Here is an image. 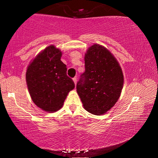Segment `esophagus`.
Listing matches in <instances>:
<instances>
[{
  "instance_id": "obj_1",
  "label": "esophagus",
  "mask_w": 158,
  "mask_h": 158,
  "mask_svg": "<svg viewBox=\"0 0 158 158\" xmlns=\"http://www.w3.org/2000/svg\"><path fill=\"white\" fill-rule=\"evenodd\" d=\"M73 81H74V83H75V85H77V79L76 77H74L73 79Z\"/></svg>"
}]
</instances>
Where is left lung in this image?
<instances>
[{
    "mask_svg": "<svg viewBox=\"0 0 158 158\" xmlns=\"http://www.w3.org/2000/svg\"><path fill=\"white\" fill-rule=\"evenodd\" d=\"M85 71L77 85V93L87 111L106 114L120 97L124 77L117 59L106 48L94 44L85 55Z\"/></svg>",
    "mask_w": 158,
    "mask_h": 158,
    "instance_id": "left-lung-1",
    "label": "left lung"
}]
</instances>
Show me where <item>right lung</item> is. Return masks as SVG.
Here are the masks:
<instances>
[{"label":"right lung","instance_id":"obj_1","mask_svg":"<svg viewBox=\"0 0 158 158\" xmlns=\"http://www.w3.org/2000/svg\"><path fill=\"white\" fill-rule=\"evenodd\" d=\"M62 52L54 45L41 51L28 65L26 81L31 99L39 108L52 113L62 108L67 96L75 88L61 61Z\"/></svg>","mask_w":158,"mask_h":158}]
</instances>
